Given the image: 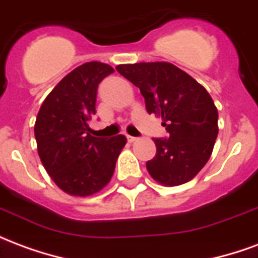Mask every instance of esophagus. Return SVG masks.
Instances as JSON below:
<instances>
[{
  "instance_id": "obj_1",
  "label": "esophagus",
  "mask_w": 258,
  "mask_h": 258,
  "mask_svg": "<svg viewBox=\"0 0 258 258\" xmlns=\"http://www.w3.org/2000/svg\"><path fill=\"white\" fill-rule=\"evenodd\" d=\"M127 140H128V142H135V141H138V138H137V137H131V135H127Z\"/></svg>"
}]
</instances>
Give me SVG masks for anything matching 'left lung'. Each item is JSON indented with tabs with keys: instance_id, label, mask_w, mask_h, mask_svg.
Returning a JSON list of instances; mask_svg holds the SVG:
<instances>
[{
	"instance_id": "obj_1",
	"label": "left lung",
	"mask_w": 258,
	"mask_h": 258,
	"mask_svg": "<svg viewBox=\"0 0 258 258\" xmlns=\"http://www.w3.org/2000/svg\"><path fill=\"white\" fill-rule=\"evenodd\" d=\"M116 70L140 88L148 113L162 116L168 133L153 140L156 156L146 162L152 178L167 186L190 181L210 159L218 135V112L209 92L168 62L118 64Z\"/></svg>"
}]
</instances>
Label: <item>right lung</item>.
Masks as SVG:
<instances>
[{
	"mask_svg": "<svg viewBox=\"0 0 258 258\" xmlns=\"http://www.w3.org/2000/svg\"><path fill=\"white\" fill-rule=\"evenodd\" d=\"M113 72L101 62L76 68L49 92L37 114L38 156L53 182L69 195L90 196L106 186L127 142L124 135L107 140L90 134L98 85Z\"/></svg>",
	"mask_w": 258,
	"mask_h": 258,
	"instance_id": "right-lung-1",
	"label": "right lung"
}]
</instances>
